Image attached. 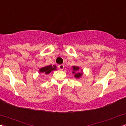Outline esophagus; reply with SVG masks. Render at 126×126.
<instances>
[{"label":"esophagus","instance_id":"1","mask_svg":"<svg viewBox=\"0 0 126 126\" xmlns=\"http://www.w3.org/2000/svg\"><path fill=\"white\" fill-rule=\"evenodd\" d=\"M64 66L63 64H60V65H59V66H58L59 69H60V70H61L64 69Z\"/></svg>","mask_w":126,"mask_h":126}]
</instances>
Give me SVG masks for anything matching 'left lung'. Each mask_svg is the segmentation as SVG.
I'll list each match as a JSON object with an SVG mask.
<instances>
[{"mask_svg": "<svg viewBox=\"0 0 126 126\" xmlns=\"http://www.w3.org/2000/svg\"><path fill=\"white\" fill-rule=\"evenodd\" d=\"M72 73L73 74H74V77L76 79H79L82 77V76L83 75V70L82 69H80V67H78V66H73L72 67Z\"/></svg>", "mask_w": 126, "mask_h": 126, "instance_id": "8db88e82", "label": "left lung"}]
</instances>
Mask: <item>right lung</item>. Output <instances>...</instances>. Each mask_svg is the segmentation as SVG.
<instances>
[{
	"mask_svg": "<svg viewBox=\"0 0 126 126\" xmlns=\"http://www.w3.org/2000/svg\"><path fill=\"white\" fill-rule=\"evenodd\" d=\"M57 70V67L56 65H49V66H46L45 67H41L39 69V72L41 73H44V74L47 75L51 73L53 70Z\"/></svg>",
	"mask_w": 126,
	"mask_h": 126,
	"instance_id": "obj_1",
	"label": "right lung"
}]
</instances>
